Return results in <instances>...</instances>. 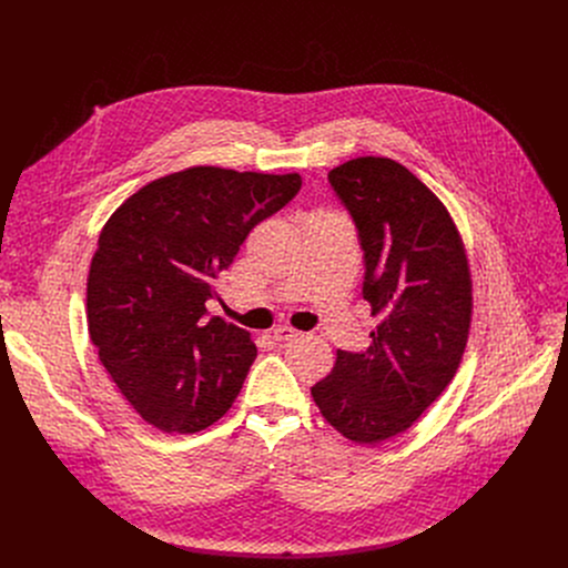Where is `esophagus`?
<instances>
[{"mask_svg": "<svg viewBox=\"0 0 568 568\" xmlns=\"http://www.w3.org/2000/svg\"><path fill=\"white\" fill-rule=\"evenodd\" d=\"M272 337H274L276 342H290V339L298 337V331H294V328H290V326H278V328L272 331Z\"/></svg>", "mask_w": 568, "mask_h": 568, "instance_id": "1", "label": "esophagus"}]
</instances>
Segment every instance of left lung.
<instances>
[{"label": "left lung", "mask_w": 568, "mask_h": 568, "mask_svg": "<svg viewBox=\"0 0 568 568\" xmlns=\"http://www.w3.org/2000/svg\"><path fill=\"white\" fill-rule=\"evenodd\" d=\"M364 250V298L379 326L366 353L337 351L312 386L342 436L375 445L407 432L454 379L471 323V278L445 204L388 156H357L328 173Z\"/></svg>", "instance_id": "8db88e82"}]
</instances>
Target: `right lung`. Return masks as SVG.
<instances>
[{
  "mask_svg": "<svg viewBox=\"0 0 568 568\" xmlns=\"http://www.w3.org/2000/svg\"><path fill=\"white\" fill-rule=\"evenodd\" d=\"M298 189V173L193 166L145 184L105 222L88 278L90 337L152 427L195 434L231 409L258 351L206 303L250 231Z\"/></svg>",
  "mask_w": 568,
  "mask_h": 568,
  "instance_id": "obj_1",
  "label": "right lung"
}]
</instances>
